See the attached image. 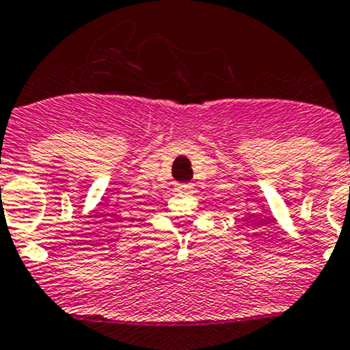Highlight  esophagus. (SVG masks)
<instances>
[{
    "instance_id": "1",
    "label": "esophagus",
    "mask_w": 350,
    "mask_h": 350,
    "mask_svg": "<svg viewBox=\"0 0 350 350\" xmlns=\"http://www.w3.org/2000/svg\"><path fill=\"white\" fill-rule=\"evenodd\" d=\"M192 189V184H180L178 185V191L180 192H189Z\"/></svg>"
}]
</instances>
